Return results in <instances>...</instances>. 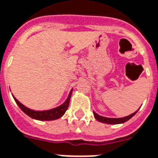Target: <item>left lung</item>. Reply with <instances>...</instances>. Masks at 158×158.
Wrapping results in <instances>:
<instances>
[{"label": "left lung", "mask_w": 158, "mask_h": 158, "mask_svg": "<svg viewBox=\"0 0 158 158\" xmlns=\"http://www.w3.org/2000/svg\"><path fill=\"white\" fill-rule=\"evenodd\" d=\"M137 112V111H135L132 114L128 115V116H127V117H121V118H110V117H102V116H100V115H98L97 113H96L95 111H93V114H94L95 118H96L98 122H100V123H106V124H121V123H126L127 121H128L129 119H131V117H133L134 115L136 114Z\"/></svg>", "instance_id": "1"}]
</instances>
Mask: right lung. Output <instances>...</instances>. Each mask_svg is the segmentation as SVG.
I'll return each instance as SVG.
<instances>
[{
	"label": "right lung",
	"instance_id": "1",
	"mask_svg": "<svg viewBox=\"0 0 158 158\" xmlns=\"http://www.w3.org/2000/svg\"><path fill=\"white\" fill-rule=\"evenodd\" d=\"M72 93V89L71 90L66 100L61 105H60L59 106H56L55 108L50 109V110H45V111H35V110H32V109L28 108L26 106H24L23 104H21L13 95L12 96L16 104L21 109V111L25 112L27 116H29L30 117H31L33 119L39 120V121H52V120H56L58 118H60L65 114V112H66L68 106H69L70 99H71Z\"/></svg>",
	"mask_w": 158,
	"mask_h": 158
}]
</instances>
